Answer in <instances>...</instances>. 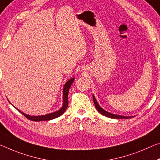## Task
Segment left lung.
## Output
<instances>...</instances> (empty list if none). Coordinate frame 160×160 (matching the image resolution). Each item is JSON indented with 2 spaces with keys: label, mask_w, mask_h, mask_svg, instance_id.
Segmentation results:
<instances>
[{
  "label": "left lung",
  "mask_w": 160,
  "mask_h": 160,
  "mask_svg": "<svg viewBox=\"0 0 160 160\" xmlns=\"http://www.w3.org/2000/svg\"><path fill=\"white\" fill-rule=\"evenodd\" d=\"M92 98H93V102H94V104H95V106L96 109H97L98 112H100V114H102V115H105L106 117H108V118H113V119H128V118H132V117L122 116V115H115V114L108 112V111H105V110H103V109L101 108L100 105H99V104L98 103L97 100H96L95 96H94L93 95H92Z\"/></svg>",
  "instance_id": "obj_1"
}]
</instances>
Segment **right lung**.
I'll list each match as a JSON object with an SVG mask.
<instances>
[{"label": "right lung", "mask_w": 160, "mask_h": 160, "mask_svg": "<svg viewBox=\"0 0 160 160\" xmlns=\"http://www.w3.org/2000/svg\"><path fill=\"white\" fill-rule=\"evenodd\" d=\"M75 78H71L67 82L65 83L64 87H63V105L62 107L59 110L56 111V112H54L52 113L48 114V115H40V116H30L27 115V114H25L19 110H17L19 111L22 114L25 118L28 119L32 121H35V122H39V121H47V120H52V119H55L56 118H58L60 115H62L63 113L65 112V111L66 110V109L68 106V92H69V89L70 88L71 85L72 84L73 81H74Z\"/></svg>", "instance_id": "obj_1"}]
</instances>
